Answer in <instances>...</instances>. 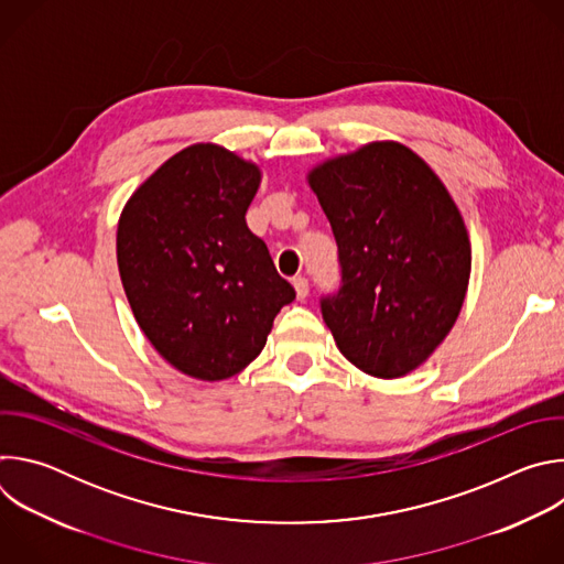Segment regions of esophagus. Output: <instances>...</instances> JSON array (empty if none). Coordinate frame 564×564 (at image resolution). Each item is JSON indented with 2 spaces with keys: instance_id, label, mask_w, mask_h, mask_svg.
<instances>
[{
  "instance_id": "obj_1",
  "label": "esophagus",
  "mask_w": 564,
  "mask_h": 564,
  "mask_svg": "<svg viewBox=\"0 0 564 564\" xmlns=\"http://www.w3.org/2000/svg\"><path fill=\"white\" fill-rule=\"evenodd\" d=\"M292 285H294V290H296V296H299V299H305V296H307L310 285H307V279H305V276H296V279L292 281Z\"/></svg>"
}]
</instances>
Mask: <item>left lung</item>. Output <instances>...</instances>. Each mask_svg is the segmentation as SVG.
<instances>
[{
	"mask_svg": "<svg viewBox=\"0 0 564 564\" xmlns=\"http://www.w3.org/2000/svg\"><path fill=\"white\" fill-rule=\"evenodd\" d=\"M341 288L321 314L341 355L379 379L422 366L446 339L470 276L464 218L437 174L406 144L370 142L316 165Z\"/></svg>",
	"mask_w": 564,
	"mask_h": 564,
	"instance_id": "obj_1",
	"label": "left lung"
}]
</instances>
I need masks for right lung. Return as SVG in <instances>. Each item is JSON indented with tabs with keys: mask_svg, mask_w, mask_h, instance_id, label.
<instances>
[{
	"mask_svg": "<svg viewBox=\"0 0 564 564\" xmlns=\"http://www.w3.org/2000/svg\"><path fill=\"white\" fill-rule=\"evenodd\" d=\"M259 185L250 160L198 142L160 165L120 214L118 270L138 326L194 379L250 366L296 296L246 223Z\"/></svg>",
	"mask_w": 564,
	"mask_h": 564,
	"instance_id": "1",
	"label": "right lung"
}]
</instances>
